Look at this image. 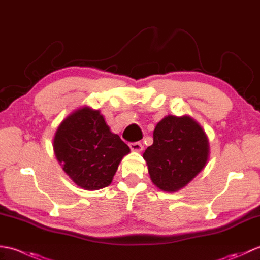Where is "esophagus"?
Returning a JSON list of instances; mask_svg holds the SVG:
<instances>
[{
	"mask_svg": "<svg viewBox=\"0 0 260 260\" xmlns=\"http://www.w3.org/2000/svg\"><path fill=\"white\" fill-rule=\"evenodd\" d=\"M129 147L132 151H136V152H141L143 150V144L141 142H133V143H129Z\"/></svg>",
	"mask_w": 260,
	"mask_h": 260,
	"instance_id": "obj_1",
	"label": "esophagus"
}]
</instances>
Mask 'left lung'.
Segmentation results:
<instances>
[{"mask_svg": "<svg viewBox=\"0 0 260 260\" xmlns=\"http://www.w3.org/2000/svg\"><path fill=\"white\" fill-rule=\"evenodd\" d=\"M209 143L197 121L189 116H167L156 125L153 144L143 157L153 183L167 192L185 186L204 168Z\"/></svg>", "mask_w": 260, "mask_h": 260, "instance_id": "1", "label": "left lung"}]
</instances>
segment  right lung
<instances>
[{"instance_id":"1","label":"right lung","mask_w":260,"mask_h":260,"mask_svg":"<svg viewBox=\"0 0 260 260\" xmlns=\"http://www.w3.org/2000/svg\"><path fill=\"white\" fill-rule=\"evenodd\" d=\"M53 148L62 169L77 185L99 190L112 183L129 147L109 131L98 110H76L58 127Z\"/></svg>"}]
</instances>
